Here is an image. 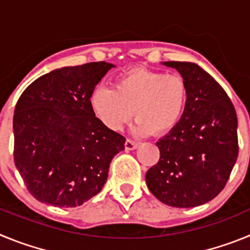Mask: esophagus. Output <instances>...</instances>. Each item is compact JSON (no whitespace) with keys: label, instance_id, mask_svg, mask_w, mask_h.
Returning <instances> with one entry per match:
<instances>
[{"label":"esophagus","instance_id":"34e87169","mask_svg":"<svg viewBox=\"0 0 250 250\" xmlns=\"http://www.w3.org/2000/svg\"><path fill=\"white\" fill-rule=\"evenodd\" d=\"M138 146H139V143L131 140V139H127V140L125 141V149L126 150H135Z\"/></svg>","mask_w":250,"mask_h":250}]
</instances>
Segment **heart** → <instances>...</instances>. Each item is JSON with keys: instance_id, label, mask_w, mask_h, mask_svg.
Returning <instances> with one entry per match:
<instances>
[{"instance_id": "heart-1", "label": "heart", "mask_w": 250, "mask_h": 250, "mask_svg": "<svg viewBox=\"0 0 250 250\" xmlns=\"http://www.w3.org/2000/svg\"><path fill=\"white\" fill-rule=\"evenodd\" d=\"M187 100L188 87L180 75L139 67L121 75L115 89L95 87L90 105L110 130H121L135 114L138 134L165 135L179 124Z\"/></svg>"}]
</instances>
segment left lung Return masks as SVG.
<instances>
[{
    "label": "left lung",
    "mask_w": 250,
    "mask_h": 250,
    "mask_svg": "<svg viewBox=\"0 0 250 250\" xmlns=\"http://www.w3.org/2000/svg\"><path fill=\"white\" fill-rule=\"evenodd\" d=\"M164 65L182 75L188 100L178 125L156 143L160 159L147 170L146 185L169 207H198L224 189L237 161V112L224 89L200 66Z\"/></svg>",
    "instance_id": "8db88e82"
}]
</instances>
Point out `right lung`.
<instances>
[{
    "label": "right lung",
    "mask_w": 250,
    "mask_h": 250,
    "mask_svg": "<svg viewBox=\"0 0 250 250\" xmlns=\"http://www.w3.org/2000/svg\"><path fill=\"white\" fill-rule=\"evenodd\" d=\"M114 65L57 68L27 86L15 107V165L27 190L54 207L83 204L103 189L125 138L95 116L90 98Z\"/></svg>",
    "instance_id": "add662e5"
}]
</instances>
